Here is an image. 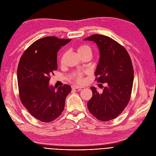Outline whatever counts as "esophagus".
<instances>
[{
  "mask_svg": "<svg viewBox=\"0 0 156 156\" xmlns=\"http://www.w3.org/2000/svg\"><path fill=\"white\" fill-rule=\"evenodd\" d=\"M82 87L81 86H78V85H74L72 86V89H82Z\"/></svg>",
  "mask_w": 156,
  "mask_h": 156,
  "instance_id": "obj_1",
  "label": "esophagus"
}]
</instances>
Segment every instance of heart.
Instances as JSON below:
<instances>
[{"instance_id":"heart-1","label":"heart","mask_w":156,"mask_h":156,"mask_svg":"<svg viewBox=\"0 0 156 156\" xmlns=\"http://www.w3.org/2000/svg\"><path fill=\"white\" fill-rule=\"evenodd\" d=\"M76 51H77V53L80 57H82V56L85 55V54H90L91 55V53H92L91 48L89 46H87V45L80 46L79 47H78ZM64 58V55H62V58H61V61H62ZM82 77H83V72L76 71L74 73V78L78 82H82Z\"/></svg>"}]
</instances>
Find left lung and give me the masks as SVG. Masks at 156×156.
Wrapping results in <instances>:
<instances>
[{"label":"left lung","instance_id":"1","mask_svg":"<svg viewBox=\"0 0 156 156\" xmlns=\"http://www.w3.org/2000/svg\"><path fill=\"white\" fill-rule=\"evenodd\" d=\"M84 40L98 45L100 57L95 71L96 80L108 84L102 93L96 87H90L92 97L87 103L88 109L99 120L114 119L130 100L134 80L131 59L124 47L109 37L93 34Z\"/></svg>","mask_w":156,"mask_h":156}]
</instances>
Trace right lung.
<instances>
[{"label":"right lung","mask_w":156,"mask_h":156,"mask_svg":"<svg viewBox=\"0 0 156 156\" xmlns=\"http://www.w3.org/2000/svg\"><path fill=\"white\" fill-rule=\"evenodd\" d=\"M71 40L54 36L38 39L20 60L17 79L20 100L30 115L43 122L60 115L71 90L69 85L57 89L49 85L50 76L57 69V52Z\"/></svg>","instance_id":"right-lung-1"}]
</instances>
